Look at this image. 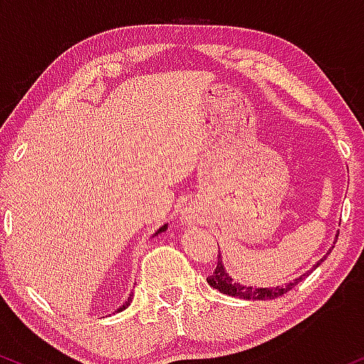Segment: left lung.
Returning <instances> with one entry per match:
<instances>
[{"label":"left lung","mask_w":364,"mask_h":364,"mask_svg":"<svg viewBox=\"0 0 364 364\" xmlns=\"http://www.w3.org/2000/svg\"><path fill=\"white\" fill-rule=\"evenodd\" d=\"M336 242H337V240H336ZM330 251H332V249H330ZM330 251L326 252V256L330 255ZM326 256H323V258H321L316 264H314L313 270L318 267V264H321V261H325ZM311 272H306V273H303V275L299 277V279L289 282V284H285V285H277V287H264V289H261V287H246V285L235 284L234 279H232V277H228V273L225 272V268H223V264H222V255H218V261H216L215 272L211 273V275L208 277L206 280H208V284L211 285V287L218 289L220 292L227 294V296L240 297V299L264 301V299H277V297L284 296L285 292L292 291V289L296 287V285L299 284L301 280H304L306 277H308V273H311Z\"/></svg>","instance_id":"8db88e82"}]
</instances>
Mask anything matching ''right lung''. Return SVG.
Instances as JSON below:
<instances>
[{"mask_svg":"<svg viewBox=\"0 0 364 364\" xmlns=\"http://www.w3.org/2000/svg\"><path fill=\"white\" fill-rule=\"evenodd\" d=\"M165 230H166V225H163V227L160 228V230H158V232H156V234H154V235L161 234V232H165ZM130 303H132V294H130V297H129V299H127V301H125V304H124V306H122V308H118V309H117V311H124V309H125V308H127V306H129Z\"/></svg>","mask_w":364,"mask_h":364,"instance_id":"right-lung-1","label":"right lung"}]
</instances>
